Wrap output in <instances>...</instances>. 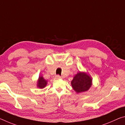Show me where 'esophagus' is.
<instances>
[{"label": "esophagus", "instance_id": "obj_1", "mask_svg": "<svg viewBox=\"0 0 125 125\" xmlns=\"http://www.w3.org/2000/svg\"><path fill=\"white\" fill-rule=\"evenodd\" d=\"M56 78L57 79H62V77H61V76H60V75H56Z\"/></svg>", "mask_w": 125, "mask_h": 125}]
</instances>
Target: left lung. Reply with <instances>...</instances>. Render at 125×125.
<instances>
[{
  "mask_svg": "<svg viewBox=\"0 0 125 125\" xmlns=\"http://www.w3.org/2000/svg\"><path fill=\"white\" fill-rule=\"evenodd\" d=\"M92 80L86 73L79 72L71 82L72 86L76 92L81 93L87 91L92 85Z\"/></svg>",
  "mask_w": 125,
  "mask_h": 125,
  "instance_id": "1",
  "label": "left lung"
}]
</instances>
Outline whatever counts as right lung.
I'll return each instance as SVG.
<instances>
[{
	"label": "right lung",
	"instance_id": "right-lung-1",
	"mask_svg": "<svg viewBox=\"0 0 125 125\" xmlns=\"http://www.w3.org/2000/svg\"><path fill=\"white\" fill-rule=\"evenodd\" d=\"M47 81L44 79L42 77H39V80H38L37 86L40 89L45 88L47 85Z\"/></svg>",
	"mask_w": 125,
	"mask_h": 125
}]
</instances>
